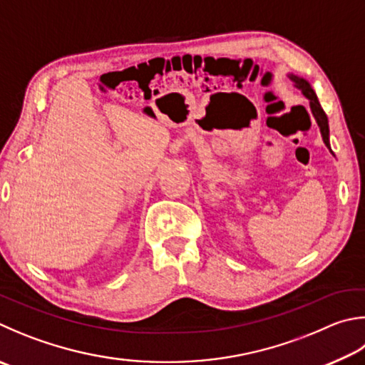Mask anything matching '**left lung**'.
Segmentation results:
<instances>
[{"instance_id":"8db88e82","label":"left lung","mask_w":365,"mask_h":365,"mask_svg":"<svg viewBox=\"0 0 365 365\" xmlns=\"http://www.w3.org/2000/svg\"><path fill=\"white\" fill-rule=\"evenodd\" d=\"M290 78H292V81L295 83L297 88L300 89L303 94L309 98L311 111H313V115H314L316 121H317V125H319V129H321L322 140L330 148V143H329V121H327L326 113H324V110L321 108V103H319V101H317V97L314 94L313 88H311L309 83L304 81L303 78H298V76H290Z\"/></svg>"}]
</instances>
